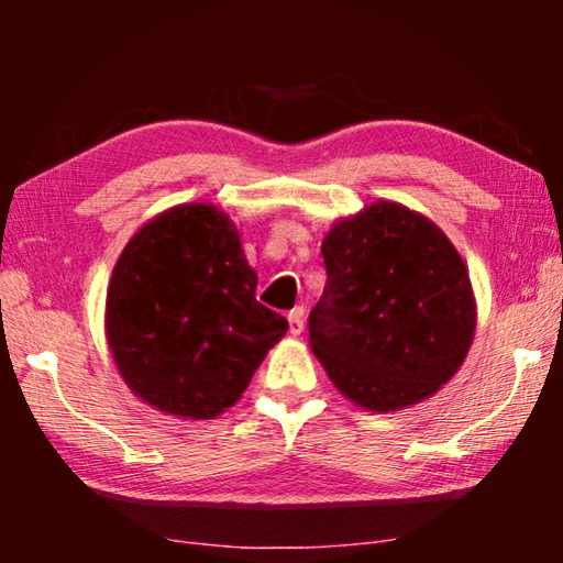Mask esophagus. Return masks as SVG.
Wrapping results in <instances>:
<instances>
[{"label":"esophagus","instance_id":"1","mask_svg":"<svg viewBox=\"0 0 563 563\" xmlns=\"http://www.w3.org/2000/svg\"><path fill=\"white\" fill-rule=\"evenodd\" d=\"M288 332L295 338H298L302 332V310L300 308H295V310L288 312Z\"/></svg>","mask_w":563,"mask_h":563}]
</instances>
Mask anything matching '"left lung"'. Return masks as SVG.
Here are the masks:
<instances>
[{"instance_id":"left-lung-1","label":"left lung","mask_w":563,"mask_h":563,"mask_svg":"<svg viewBox=\"0 0 563 563\" xmlns=\"http://www.w3.org/2000/svg\"><path fill=\"white\" fill-rule=\"evenodd\" d=\"M322 261L310 350L352 405L397 412L450 383L472 347L476 300L440 225L379 198L332 223Z\"/></svg>"}]
</instances>
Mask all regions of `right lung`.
I'll list each match as a JSON object with an SVG mask.
<instances>
[{
  "instance_id": "add662e5",
  "label": "right lung",
  "mask_w": 563,
  "mask_h": 563,
  "mask_svg": "<svg viewBox=\"0 0 563 563\" xmlns=\"http://www.w3.org/2000/svg\"><path fill=\"white\" fill-rule=\"evenodd\" d=\"M231 216L180 203L133 233L107 290V342L123 383L158 412L213 419L233 407L288 320L255 300Z\"/></svg>"
}]
</instances>
